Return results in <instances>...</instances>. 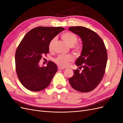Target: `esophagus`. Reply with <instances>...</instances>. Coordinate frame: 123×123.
Returning <instances> with one entry per match:
<instances>
[{"label": "esophagus", "instance_id": "34e87169", "mask_svg": "<svg viewBox=\"0 0 123 123\" xmlns=\"http://www.w3.org/2000/svg\"><path fill=\"white\" fill-rule=\"evenodd\" d=\"M65 69L64 68L61 67V66H58V70H63V69Z\"/></svg>", "mask_w": 123, "mask_h": 123}]
</instances>
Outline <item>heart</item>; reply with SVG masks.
Here are the masks:
<instances>
[{
	"mask_svg": "<svg viewBox=\"0 0 123 123\" xmlns=\"http://www.w3.org/2000/svg\"><path fill=\"white\" fill-rule=\"evenodd\" d=\"M62 40L68 44L72 48L73 51L76 55H80L81 53L83 50V46L80 43H77L78 38L77 35L71 32H66L63 33L61 35ZM56 38L52 39L48 44V49L49 51L53 50ZM74 60V57L71 55H59L58 56L54 59V62L62 67H66L69 63Z\"/></svg>",
	"mask_w": 123,
	"mask_h": 123,
	"instance_id": "b5f03b06",
	"label": "heart"
}]
</instances>
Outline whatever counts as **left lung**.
Instances as JSON below:
<instances>
[{
	"instance_id": "1",
	"label": "left lung",
	"mask_w": 123,
	"mask_h": 123,
	"mask_svg": "<svg viewBox=\"0 0 123 123\" xmlns=\"http://www.w3.org/2000/svg\"><path fill=\"white\" fill-rule=\"evenodd\" d=\"M69 30L80 36L83 47L75 62L82 70H73L69 83L76 91L89 92L98 86L105 74L108 57L106 48L101 37L90 29L77 26L70 27Z\"/></svg>"
}]
</instances>
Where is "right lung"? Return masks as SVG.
<instances>
[{"instance_id": "add662e5", "label": "right lung", "mask_w": 123, "mask_h": 123, "mask_svg": "<svg viewBox=\"0 0 123 123\" xmlns=\"http://www.w3.org/2000/svg\"><path fill=\"white\" fill-rule=\"evenodd\" d=\"M65 29L61 27H38L25 35L15 53V67L20 82L29 90L39 91L49 86L57 67L49 61L46 67H40L42 56L49 53L50 41Z\"/></svg>"}]
</instances>
